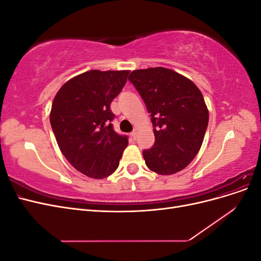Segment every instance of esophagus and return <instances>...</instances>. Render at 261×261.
Listing matches in <instances>:
<instances>
[{
  "label": "esophagus",
  "mask_w": 261,
  "mask_h": 261,
  "mask_svg": "<svg viewBox=\"0 0 261 261\" xmlns=\"http://www.w3.org/2000/svg\"><path fill=\"white\" fill-rule=\"evenodd\" d=\"M130 136H132V138H133V139H136V136H137V133H136V130H133V132L130 133Z\"/></svg>",
  "instance_id": "1"
}]
</instances>
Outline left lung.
Instances as JSON below:
<instances>
[{"label": "left lung", "instance_id": "1", "mask_svg": "<svg viewBox=\"0 0 261 261\" xmlns=\"http://www.w3.org/2000/svg\"><path fill=\"white\" fill-rule=\"evenodd\" d=\"M128 81L143 98L153 125L154 145L143 151L147 167L160 175L185 169L198 153L209 122L201 91L165 67L133 70Z\"/></svg>", "mask_w": 261, "mask_h": 261}]
</instances>
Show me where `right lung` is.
Returning <instances> with one entry per match:
<instances>
[{"label":"right lung","instance_id":"obj_1","mask_svg":"<svg viewBox=\"0 0 261 261\" xmlns=\"http://www.w3.org/2000/svg\"><path fill=\"white\" fill-rule=\"evenodd\" d=\"M129 70H88L55 94L50 123L60 150L83 174L105 178L117 169L127 136L118 135L110 106L127 82Z\"/></svg>","mask_w":261,"mask_h":261}]
</instances>
